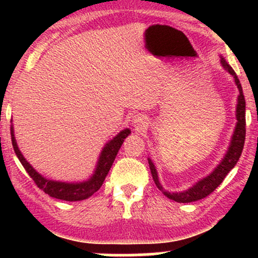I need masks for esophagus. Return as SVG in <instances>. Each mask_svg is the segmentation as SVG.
Instances as JSON below:
<instances>
[{
	"label": "esophagus",
	"mask_w": 258,
	"mask_h": 258,
	"mask_svg": "<svg viewBox=\"0 0 258 258\" xmlns=\"http://www.w3.org/2000/svg\"><path fill=\"white\" fill-rule=\"evenodd\" d=\"M133 124L137 130H142L147 126V121L143 116L141 115H135L133 118Z\"/></svg>",
	"instance_id": "obj_1"
}]
</instances>
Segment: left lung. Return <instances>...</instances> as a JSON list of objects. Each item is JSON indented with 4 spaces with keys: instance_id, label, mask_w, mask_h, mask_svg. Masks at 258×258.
<instances>
[{
    "instance_id": "obj_1",
    "label": "left lung",
    "mask_w": 258,
    "mask_h": 258,
    "mask_svg": "<svg viewBox=\"0 0 258 258\" xmlns=\"http://www.w3.org/2000/svg\"><path fill=\"white\" fill-rule=\"evenodd\" d=\"M221 64L230 75L234 77L236 86L238 88L239 95L237 98V107H236V118H237V123H236L234 135H232L230 146L228 148L227 154L223 157V160L221 161V163L214 169V171L210 175H208L207 177H204L196 183L195 185L191 188L185 190L182 192H169L165 191L163 186L161 185V183L158 182V176L156 168L150 158H148L149 162V167L151 175H153L154 182L158 189L164 194L168 199H170L175 202L178 203H190L195 202V201L202 200L208 195H210L218 185L223 182L225 176L228 175V172L235 167L237 163L239 157H241L243 147H244V141H245V100L244 95H243L242 86L239 83V80L234 69L229 66V63L225 61L223 57H221Z\"/></svg>"
}]
</instances>
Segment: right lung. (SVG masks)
<instances>
[{
    "instance_id": "1",
    "label": "right lung",
    "mask_w": 258,
    "mask_h": 258,
    "mask_svg": "<svg viewBox=\"0 0 258 258\" xmlns=\"http://www.w3.org/2000/svg\"><path fill=\"white\" fill-rule=\"evenodd\" d=\"M10 133H12V143L15 150L16 156L19 157V160L22 165L26 169V171L29 174V176L33 178L38 188L43 190L45 194H48L49 196L54 197V199L63 200V201H69V202H74V201H82L86 200L88 197H90L93 194L101 188V185L103 184L104 178L107 177L109 170H110L112 163H114L116 155H117L119 148L123 144V141L126 136H129L130 130L124 129L122 130L118 135H116L114 139L109 141L105 144V147L102 150L98 158L97 167L95 169L94 175L88 179L86 182H80V183H67V182H58V181H51V179H47L43 176L38 174L35 169L26 161V158L23 157V155L21 154V151L17 147L15 136H14V129L13 125L10 128Z\"/></svg>"
}]
</instances>
